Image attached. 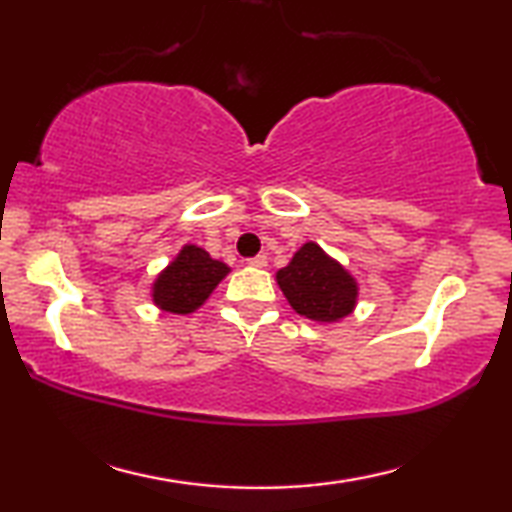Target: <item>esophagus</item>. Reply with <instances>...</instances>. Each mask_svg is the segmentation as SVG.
<instances>
[{
  "label": "esophagus",
  "instance_id": "esophagus-1",
  "mask_svg": "<svg viewBox=\"0 0 512 512\" xmlns=\"http://www.w3.org/2000/svg\"><path fill=\"white\" fill-rule=\"evenodd\" d=\"M248 264L253 266V268H266L268 266V259H266V255H257L253 259H248Z\"/></svg>",
  "mask_w": 512,
  "mask_h": 512
}]
</instances>
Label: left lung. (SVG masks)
Wrapping results in <instances>:
<instances>
[{"label":"left lung","mask_w":512,"mask_h":512,"mask_svg":"<svg viewBox=\"0 0 512 512\" xmlns=\"http://www.w3.org/2000/svg\"><path fill=\"white\" fill-rule=\"evenodd\" d=\"M275 280L291 309L318 325L341 323L357 309V277L316 241L302 244L291 262L275 273Z\"/></svg>","instance_id":"1"}]
</instances>
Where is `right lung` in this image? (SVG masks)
Here are the masks:
<instances>
[{
  "label": "right lung",
  "instance_id": "1",
  "mask_svg": "<svg viewBox=\"0 0 512 512\" xmlns=\"http://www.w3.org/2000/svg\"><path fill=\"white\" fill-rule=\"evenodd\" d=\"M232 268L212 259L205 248L185 244L178 255L155 275L151 284V300L164 314L187 316L205 305L212 291Z\"/></svg>",
  "mask_w": 512,
  "mask_h": 512
}]
</instances>
